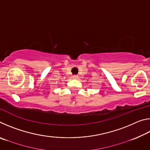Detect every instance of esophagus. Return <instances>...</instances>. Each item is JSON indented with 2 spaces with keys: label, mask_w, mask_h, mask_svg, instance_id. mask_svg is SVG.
<instances>
[{
  "label": "esophagus",
  "mask_w": 150,
  "mask_h": 150,
  "mask_svg": "<svg viewBox=\"0 0 150 150\" xmlns=\"http://www.w3.org/2000/svg\"><path fill=\"white\" fill-rule=\"evenodd\" d=\"M73 79H77L78 76L77 75H73Z\"/></svg>",
  "instance_id": "34e87169"
}]
</instances>
